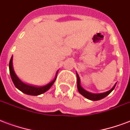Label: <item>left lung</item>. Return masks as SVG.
<instances>
[{
  "mask_svg": "<svg viewBox=\"0 0 130 130\" xmlns=\"http://www.w3.org/2000/svg\"><path fill=\"white\" fill-rule=\"evenodd\" d=\"M77 89L79 92L82 95L85 96L86 98H87L88 99H90V100H92V101H98V100H100V99H102L105 98L106 96H107L108 94H110L111 92L113 90L115 89V86H116V84H115V85L113 86V88L112 89L110 90H108V91L106 92L99 93V94H94V93H91V92H89L85 90L81 86V84H80V79L77 73Z\"/></svg>",
  "mask_w": 130,
  "mask_h": 130,
  "instance_id": "8db88e82",
  "label": "left lung"
}]
</instances>
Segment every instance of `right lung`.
I'll return each instance as SVG.
<instances>
[{
	"instance_id": "obj_1",
	"label": "right lung",
	"mask_w": 130,
	"mask_h": 130,
	"mask_svg": "<svg viewBox=\"0 0 130 130\" xmlns=\"http://www.w3.org/2000/svg\"><path fill=\"white\" fill-rule=\"evenodd\" d=\"M13 56L11 57L10 61H9V73H10L11 78L12 79L13 84L15 85V86L18 89L20 90V91L22 92L24 94H29V95H33V96H37L39 94H41L45 92L48 90L50 89V88L52 86V85L54 84L55 81L57 77V73H56V75L55 77L54 78V79L49 84L44 86H31V85H28L24 84L21 81V80L18 77L17 75H15L14 70H13Z\"/></svg>"
}]
</instances>
